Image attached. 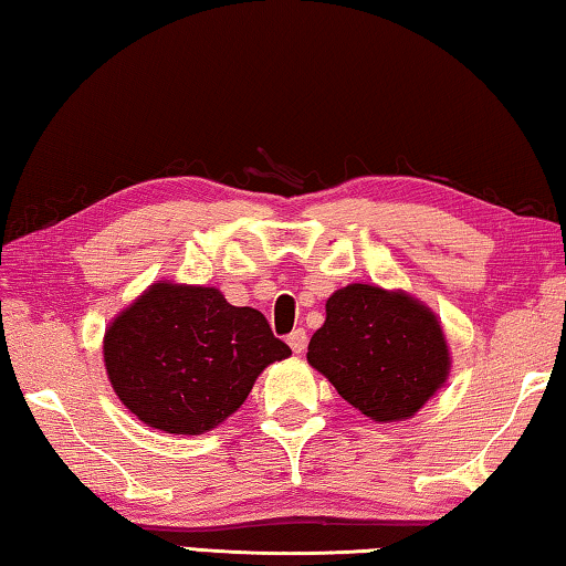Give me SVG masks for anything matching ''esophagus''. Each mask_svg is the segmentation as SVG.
Instances as JSON below:
<instances>
[{
	"label": "esophagus",
	"instance_id": "34e87169",
	"mask_svg": "<svg viewBox=\"0 0 566 566\" xmlns=\"http://www.w3.org/2000/svg\"><path fill=\"white\" fill-rule=\"evenodd\" d=\"M286 342H290V347L294 354H302L306 349V342H310V337H306L304 329H294L290 337H286Z\"/></svg>",
	"mask_w": 566,
	"mask_h": 566
}]
</instances>
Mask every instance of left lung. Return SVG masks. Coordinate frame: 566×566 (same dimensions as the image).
Segmentation results:
<instances>
[{"instance_id": "left-lung-1", "label": "left lung", "mask_w": 566, "mask_h": 566, "mask_svg": "<svg viewBox=\"0 0 566 566\" xmlns=\"http://www.w3.org/2000/svg\"><path fill=\"white\" fill-rule=\"evenodd\" d=\"M306 359L375 421L409 419L444 385L449 349L424 304L405 292L349 284L327 300Z\"/></svg>"}]
</instances>
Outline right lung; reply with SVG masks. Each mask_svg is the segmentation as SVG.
<instances>
[{
	"label": "right lung",
	"instance_id": "obj_1",
	"mask_svg": "<svg viewBox=\"0 0 566 566\" xmlns=\"http://www.w3.org/2000/svg\"><path fill=\"white\" fill-rule=\"evenodd\" d=\"M290 354L262 312L232 306L214 286L159 282L104 334L117 397L169 434L214 429L244 405L266 364Z\"/></svg>",
	"mask_w": 566,
	"mask_h": 566
}]
</instances>
